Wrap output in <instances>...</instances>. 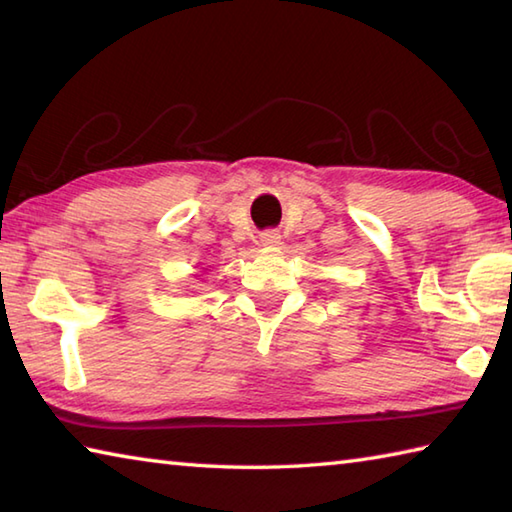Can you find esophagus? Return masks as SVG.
Returning <instances> with one entry per match:
<instances>
[{
	"label": "esophagus",
	"mask_w": 512,
	"mask_h": 512,
	"mask_svg": "<svg viewBox=\"0 0 512 512\" xmlns=\"http://www.w3.org/2000/svg\"><path fill=\"white\" fill-rule=\"evenodd\" d=\"M260 243L265 247H276L280 245V234L276 229H265V232H260Z\"/></svg>",
	"instance_id": "obj_1"
}]
</instances>
